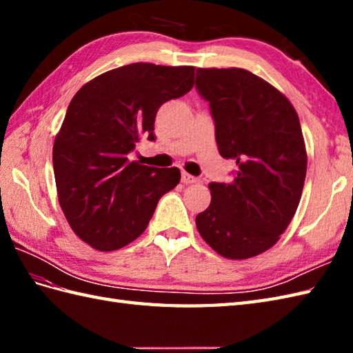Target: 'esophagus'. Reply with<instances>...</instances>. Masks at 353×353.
<instances>
[{
	"mask_svg": "<svg viewBox=\"0 0 353 353\" xmlns=\"http://www.w3.org/2000/svg\"><path fill=\"white\" fill-rule=\"evenodd\" d=\"M182 182L183 183H196V182H199V179L197 177H194V176H191L190 172H186V171H182Z\"/></svg>",
	"mask_w": 353,
	"mask_h": 353,
	"instance_id": "obj_1",
	"label": "esophagus"
}]
</instances>
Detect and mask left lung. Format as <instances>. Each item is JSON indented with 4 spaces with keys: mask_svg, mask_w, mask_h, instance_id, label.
<instances>
[{
    "mask_svg": "<svg viewBox=\"0 0 353 353\" xmlns=\"http://www.w3.org/2000/svg\"><path fill=\"white\" fill-rule=\"evenodd\" d=\"M196 86L209 101L220 154L236 163L234 181L209 183L199 234L223 258L258 256L279 241L302 197L308 156L297 112L243 68H199Z\"/></svg>",
    "mask_w": 353,
    "mask_h": 353,
    "instance_id": "left-lung-1",
    "label": "left lung"
}]
</instances>
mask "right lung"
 I'll return each instance as SVG.
<instances>
[{"mask_svg":"<svg viewBox=\"0 0 353 353\" xmlns=\"http://www.w3.org/2000/svg\"><path fill=\"white\" fill-rule=\"evenodd\" d=\"M194 66L130 63L81 86L52 145L59 203L71 229L92 249L134 241L157 201L181 182V170L129 161L142 137L154 139L163 103L194 86Z\"/></svg>","mask_w":353,"mask_h":353,"instance_id":"right-lung-1","label":"right lung"}]
</instances>
